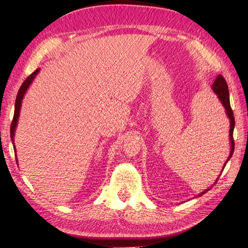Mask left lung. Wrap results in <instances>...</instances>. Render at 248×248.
I'll list each match as a JSON object with an SVG mask.
<instances>
[{
    "label": "left lung",
    "mask_w": 248,
    "mask_h": 248,
    "mask_svg": "<svg viewBox=\"0 0 248 248\" xmlns=\"http://www.w3.org/2000/svg\"><path fill=\"white\" fill-rule=\"evenodd\" d=\"M212 91L213 93L217 94V97L218 98V100L220 101V103H222V105L225 108V112H226V115H227V117L230 121V128H229V141H230V154H229V156L227 161H226V163L224 164V167L226 166V164H227V162L230 160V157L232 156L233 155V151H234V141H233V129H234V117H233V112L232 109H231V107H230V100H229V91H228V86H227V83H226L225 78L218 75L217 77V78H215V81L213 83L212 85ZM224 167H223V170H224ZM218 178L217 179V182ZM211 187H209L207 189H204L203 192H202L200 194H198V196H202V195H203L204 193H207L209 189Z\"/></svg>",
    "instance_id": "8db88e82"
}]
</instances>
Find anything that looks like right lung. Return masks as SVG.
Returning a JSON list of instances; mask_svg holds the SVG:
<instances>
[{
	"mask_svg": "<svg viewBox=\"0 0 248 248\" xmlns=\"http://www.w3.org/2000/svg\"><path fill=\"white\" fill-rule=\"evenodd\" d=\"M40 71V69H36L31 75L26 78V80L23 82L22 85H21L18 94H17V98H16V103H15V114H14V119H13V123H12V127H10V139H12L13 141V145H14V150H15V155H16V146H15V131L16 128H17V124H18V119H19V115H20V109H21V104H22V100L24 94L28 91L30 85L31 84V82L34 81V78H36V76L38 75ZM18 162V160H17Z\"/></svg>",
	"mask_w": 248,
	"mask_h": 248,
	"instance_id": "add662e5",
	"label": "right lung"
}]
</instances>
